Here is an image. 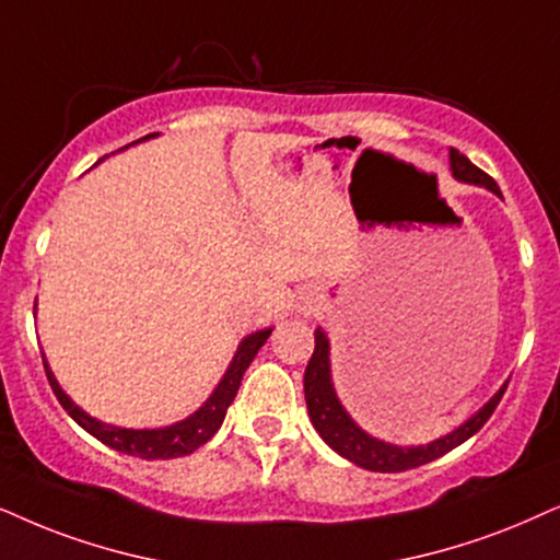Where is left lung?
<instances>
[{
    "label": "left lung",
    "mask_w": 560,
    "mask_h": 560,
    "mask_svg": "<svg viewBox=\"0 0 560 560\" xmlns=\"http://www.w3.org/2000/svg\"><path fill=\"white\" fill-rule=\"evenodd\" d=\"M450 167L452 175H455L459 183H472V186L488 188L491 194H497L501 198L497 180L472 165L465 154L450 150ZM506 385L509 382L499 387V393L493 395L478 413H472L468 421L459 423V427L455 431H450V434L439 436L429 444H419V447H398V444L382 442V439L366 434V431L346 413V408L341 406V400H338L336 387H332L330 380V343L323 328L315 330V351L313 359L307 362V370H304V400H307L310 421H313L317 434H320L323 442L328 444L330 450H336L338 455L351 459L359 468L374 472H402L410 468H419V465H427L431 459L447 455L450 450L468 442V439L476 434V431L483 429V423L491 419L501 395L506 393Z\"/></svg>",
    "instance_id": "obj_1"
}]
</instances>
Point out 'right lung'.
<instances>
[{
	"instance_id": "1",
	"label": "right lung",
	"mask_w": 560,
	"mask_h": 560,
	"mask_svg": "<svg viewBox=\"0 0 560 560\" xmlns=\"http://www.w3.org/2000/svg\"><path fill=\"white\" fill-rule=\"evenodd\" d=\"M152 137H158V133H150V137L144 139H152ZM271 330L273 328H264L243 338L237 346L235 357H232L228 372H224V377L219 380V385L214 387V393L209 395L207 402H203L196 413H190L188 419L162 429H121V427H110V423L92 419L90 413H84V410L61 390V385L56 382L46 357H44V366H46L48 385H51L56 400L61 402V408L67 410V413L72 416L84 431H88V434L101 439V442L108 444L110 450L124 452V455H133L141 459H170V457L190 455V452H196L201 444H207L209 439L217 434L219 427H222L224 416H228V408L232 406V400H235V395L240 390V382H243L245 370L250 366L253 359H256L258 349L266 343V338L271 336Z\"/></svg>"
}]
</instances>
